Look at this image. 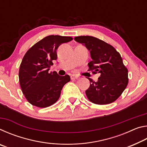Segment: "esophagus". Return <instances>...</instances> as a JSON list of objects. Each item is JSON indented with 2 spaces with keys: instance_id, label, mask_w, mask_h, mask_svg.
<instances>
[{
  "instance_id": "34e87169",
  "label": "esophagus",
  "mask_w": 147,
  "mask_h": 147,
  "mask_svg": "<svg viewBox=\"0 0 147 147\" xmlns=\"http://www.w3.org/2000/svg\"><path fill=\"white\" fill-rule=\"evenodd\" d=\"M71 80H74L78 79V76L74 75V74H73V75L71 76Z\"/></svg>"
}]
</instances>
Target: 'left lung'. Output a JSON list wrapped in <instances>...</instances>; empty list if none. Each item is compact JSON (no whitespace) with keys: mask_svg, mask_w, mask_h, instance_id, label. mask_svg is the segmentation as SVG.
Returning <instances> with one entry per match:
<instances>
[{"mask_svg":"<svg viewBox=\"0 0 147 147\" xmlns=\"http://www.w3.org/2000/svg\"><path fill=\"white\" fill-rule=\"evenodd\" d=\"M90 52L92 61L88 63L89 71L100 73L98 80L90 81L86 94L91 102L107 104L116 100L128 85V69L121 56L113 47L102 40L89 36L74 38Z\"/></svg>","mask_w":147,"mask_h":147,"instance_id":"8db88e82","label":"left lung"}]
</instances>
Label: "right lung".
Masks as SVG:
<instances>
[{
  "label": "right lung",
  "mask_w": 147,
  "mask_h": 147,
  "mask_svg": "<svg viewBox=\"0 0 147 147\" xmlns=\"http://www.w3.org/2000/svg\"><path fill=\"white\" fill-rule=\"evenodd\" d=\"M73 40L71 37L47 36L32 46L24 56L19 68L20 86L30 103L39 108L53 105L58 100L63 86L71 80L68 74L59 76L50 73L56 51L62 43Z\"/></svg>",
  "instance_id": "1"
}]
</instances>
